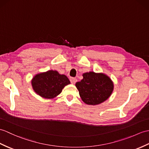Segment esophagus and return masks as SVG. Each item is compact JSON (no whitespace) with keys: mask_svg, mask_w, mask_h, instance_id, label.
<instances>
[{"mask_svg":"<svg viewBox=\"0 0 149 149\" xmlns=\"http://www.w3.org/2000/svg\"><path fill=\"white\" fill-rule=\"evenodd\" d=\"M70 82L72 83V84H75L76 82L77 81V79H76V78H74V77H71V78H70Z\"/></svg>","mask_w":149,"mask_h":149,"instance_id":"34e87169","label":"esophagus"}]
</instances>
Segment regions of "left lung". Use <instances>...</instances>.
I'll use <instances>...</instances> for the list:
<instances>
[{"mask_svg": "<svg viewBox=\"0 0 149 149\" xmlns=\"http://www.w3.org/2000/svg\"><path fill=\"white\" fill-rule=\"evenodd\" d=\"M83 79L75 86L82 101L88 105H98L109 98L113 84L108 76L90 72L82 75Z\"/></svg>", "mask_w": 149, "mask_h": 149, "instance_id": "1", "label": "left lung"}]
</instances>
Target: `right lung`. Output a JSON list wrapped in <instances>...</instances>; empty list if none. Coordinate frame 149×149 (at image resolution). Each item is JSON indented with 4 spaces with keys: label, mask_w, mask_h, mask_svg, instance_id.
I'll return each instance as SVG.
<instances>
[{
    "label": "right lung",
    "mask_w": 149,
    "mask_h": 149,
    "mask_svg": "<svg viewBox=\"0 0 149 149\" xmlns=\"http://www.w3.org/2000/svg\"><path fill=\"white\" fill-rule=\"evenodd\" d=\"M70 83L66 75H60L55 70L37 74L32 81L33 90L45 98H53L60 94L65 86Z\"/></svg>",
    "instance_id": "obj_1"
}]
</instances>
